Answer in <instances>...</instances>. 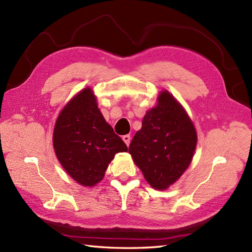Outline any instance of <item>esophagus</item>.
Returning a JSON list of instances; mask_svg holds the SVG:
<instances>
[{
	"instance_id": "obj_1",
	"label": "esophagus",
	"mask_w": 252,
	"mask_h": 252,
	"mask_svg": "<svg viewBox=\"0 0 252 252\" xmlns=\"http://www.w3.org/2000/svg\"><path fill=\"white\" fill-rule=\"evenodd\" d=\"M122 139H124V141H125L126 146L130 145V143H131V136H130V135H125V136L122 137Z\"/></svg>"
}]
</instances>
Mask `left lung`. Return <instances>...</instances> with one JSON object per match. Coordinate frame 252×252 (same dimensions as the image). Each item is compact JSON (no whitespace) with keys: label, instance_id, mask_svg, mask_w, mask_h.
Instances as JSON below:
<instances>
[{"label":"left lung","instance_id":"8db88e82","mask_svg":"<svg viewBox=\"0 0 252 252\" xmlns=\"http://www.w3.org/2000/svg\"><path fill=\"white\" fill-rule=\"evenodd\" d=\"M197 145L190 118L173 95L163 90L128 147L134 163L156 189H166L188 169Z\"/></svg>","mask_w":252,"mask_h":252}]
</instances>
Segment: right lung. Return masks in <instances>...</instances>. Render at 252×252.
<instances>
[{"label": "right lung", "mask_w": 252, "mask_h": 252, "mask_svg": "<svg viewBox=\"0 0 252 252\" xmlns=\"http://www.w3.org/2000/svg\"><path fill=\"white\" fill-rule=\"evenodd\" d=\"M53 146L63 168L84 186L99 183L115 154L127 151L103 117L89 87L63 108L55 122Z\"/></svg>", "instance_id": "1"}]
</instances>
